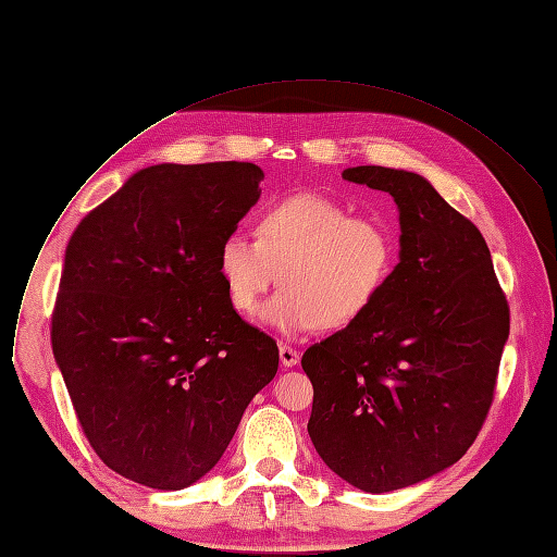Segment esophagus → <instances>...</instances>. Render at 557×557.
Segmentation results:
<instances>
[{
	"mask_svg": "<svg viewBox=\"0 0 557 557\" xmlns=\"http://www.w3.org/2000/svg\"><path fill=\"white\" fill-rule=\"evenodd\" d=\"M278 355H281V364L285 369H292V367L299 364V350L294 348V346H289V344H281L278 346Z\"/></svg>",
	"mask_w": 557,
	"mask_h": 557,
	"instance_id": "esophagus-1",
	"label": "esophagus"
}]
</instances>
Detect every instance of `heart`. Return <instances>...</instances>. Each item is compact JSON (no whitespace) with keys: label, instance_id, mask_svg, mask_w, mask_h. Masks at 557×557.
<instances>
[{"label":"heart","instance_id":"1","mask_svg":"<svg viewBox=\"0 0 557 557\" xmlns=\"http://www.w3.org/2000/svg\"><path fill=\"white\" fill-rule=\"evenodd\" d=\"M396 238L386 224L319 193H294L258 213L256 238L228 234L218 253L226 297L253 314L276 281L265 321L283 335L344 329L382 294L396 268Z\"/></svg>","mask_w":557,"mask_h":557}]
</instances>
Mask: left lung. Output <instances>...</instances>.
<instances>
[{
    "label": "left lung",
    "mask_w": 557,
    "mask_h": 557,
    "mask_svg": "<svg viewBox=\"0 0 557 557\" xmlns=\"http://www.w3.org/2000/svg\"><path fill=\"white\" fill-rule=\"evenodd\" d=\"M400 211V263L375 304L310 346L308 434L364 493L430 479L470 449L495 400L510 308L479 228L416 173L355 166Z\"/></svg>",
    "instance_id": "1"
}]
</instances>
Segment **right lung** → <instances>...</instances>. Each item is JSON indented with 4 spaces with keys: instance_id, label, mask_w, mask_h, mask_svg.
<instances>
[{
    "instance_id": "1",
    "label": "right lung",
    "mask_w": 557,
    "mask_h": 557,
    "mask_svg": "<svg viewBox=\"0 0 557 557\" xmlns=\"http://www.w3.org/2000/svg\"><path fill=\"white\" fill-rule=\"evenodd\" d=\"M263 177L249 161L159 163L70 238L51 346L85 438L129 481L205 476L276 375V342L232 308L218 270Z\"/></svg>"
}]
</instances>
